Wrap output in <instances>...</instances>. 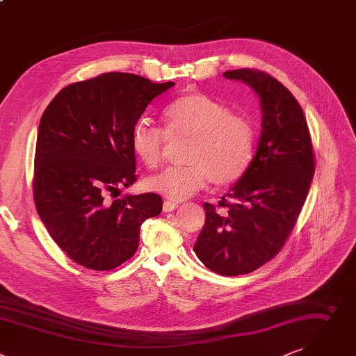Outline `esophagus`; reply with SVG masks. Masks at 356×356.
Returning a JSON list of instances; mask_svg holds the SVG:
<instances>
[{
	"label": "esophagus",
	"mask_w": 356,
	"mask_h": 356,
	"mask_svg": "<svg viewBox=\"0 0 356 356\" xmlns=\"http://www.w3.org/2000/svg\"><path fill=\"white\" fill-rule=\"evenodd\" d=\"M175 207H178V203H177V202H172V200H165L164 204H163V210H164L165 213L172 211Z\"/></svg>",
	"instance_id": "1"
}]
</instances>
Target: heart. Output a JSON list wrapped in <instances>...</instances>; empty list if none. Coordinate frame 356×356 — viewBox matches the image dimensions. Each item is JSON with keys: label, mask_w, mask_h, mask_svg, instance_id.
<instances>
[{"label": "heart", "mask_w": 356, "mask_h": 356, "mask_svg": "<svg viewBox=\"0 0 356 356\" xmlns=\"http://www.w3.org/2000/svg\"><path fill=\"white\" fill-rule=\"evenodd\" d=\"M164 131L140 120L131 131V149L149 170L159 168L165 157L167 137L189 140L186 165L168 168L147 181V188L172 200H184L207 186H227L247 172L255 149L252 122L203 92L174 98L163 109Z\"/></svg>", "instance_id": "b5f03b06"}]
</instances>
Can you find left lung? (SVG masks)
I'll list each match as a JSON object with an SVG mask.
<instances>
[{"instance_id": "1", "label": "left lung", "mask_w": 356, "mask_h": 356, "mask_svg": "<svg viewBox=\"0 0 356 356\" xmlns=\"http://www.w3.org/2000/svg\"><path fill=\"white\" fill-rule=\"evenodd\" d=\"M251 86L262 106V131L247 172L218 204L204 202L206 220L193 251L225 276L247 275L285 245L296 226L316 171L302 106L275 77L257 68L225 73Z\"/></svg>"}]
</instances>
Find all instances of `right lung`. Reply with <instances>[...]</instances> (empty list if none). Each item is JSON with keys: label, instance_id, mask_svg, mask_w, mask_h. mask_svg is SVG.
I'll list each match as a JSON object with an SVG mask.
<instances>
[{"label": "right lung", "instance_id": "obj_1", "mask_svg": "<svg viewBox=\"0 0 356 356\" xmlns=\"http://www.w3.org/2000/svg\"><path fill=\"white\" fill-rule=\"evenodd\" d=\"M175 84L104 73L64 87L38 131L33 200L54 243L76 264L111 270L130 259L160 195H120L137 181L131 131L147 105Z\"/></svg>", "mask_w": 356, "mask_h": 356}]
</instances>
